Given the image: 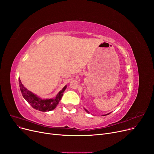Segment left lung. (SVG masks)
I'll use <instances>...</instances> for the list:
<instances>
[{
  "label": "left lung",
  "mask_w": 154,
  "mask_h": 154,
  "mask_svg": "<svg viewBox=\"0 0 154 154\" xmlns=\"http://www.w3.org/2000/svg\"><path fill=\"white\" fill-rule=\"evenodd\" d=\"M85 111H86L87 112H88V113H89V112H88V111H87V110L86 109H85ZM109 114H106V115H109Z\"/></svg>",
  "instance_id": "left-lung-1"
}]
</instances>
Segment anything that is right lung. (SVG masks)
Returning a JSON list of instances; mask_svg holds the SVG:
<instances>
[{
	"label": "right lung",
	"mask_w": 154,
	"mask_h": 154,
	"mask_svg": "<svg viewBox=\"0 0 154 154\" xmlns=\"http://www.w3.org/2000/svg\"><path fill=\"white\" fill-rule=\"evenodd\" d=\"M19 81L20 89L23 98L27 100V102L34 109L42 112H47L54 110L61 100L62 95L63 94V93L67 87V85L65 86L62 88V90L60 91L54 99H42L38 97L37 95L34 94L30 91H28L27 88L23 85L20 79H19Z\"/></svg>",
	"instance_id": "add662e5"
}]
</instances>
